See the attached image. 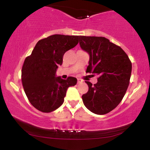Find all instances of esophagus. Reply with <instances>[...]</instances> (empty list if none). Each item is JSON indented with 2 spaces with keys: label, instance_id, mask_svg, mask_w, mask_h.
Listing matches in <instances>:
<instances>
[{
  "label": "esophagus",
  "instance_id": "1",
  "mask_svg": "<svg viewBox=\"0 0 150 150\" xmlns=\"http://www.w3.org/2000/svg\"><path fill=\"white\" fill-rule=\"evenodd\" d=\"M82 80H80V79H77V84H80L82 83Z\"/></svg>",
  "mask_w": 150,
  "mask_h": 150
}]
</instances>
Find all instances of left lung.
<instances>
[{"label": "left lung", "mask_w": 150, "mask_h": 150, "mask_svg": "<svg viewBox=\"0 0 150 150\" xmlns=\"http://www.w3.org/2000/svg\"><path fill=\"white\" fill-rule=\"evenodd\" d=\"M80 47L89 54L87 73L97 75L96 84L85 81L88 92L82 96L84 104L98 115L109 113L124 97L132 71V63L120 46L102 37H79Z\"/></svg>", "instance_id": "obj_1"}]
</instances>
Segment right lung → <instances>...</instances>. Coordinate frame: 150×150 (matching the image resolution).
<instances>
[{"label":"right lung","instance_id":"1","mask_svg":"<svg viewBox=\"0 0 150 150\" xmlns=\"http://www.w3.org/2000/svg\"><path fill=\"white\" fill-rule=\"evenodd\" d=\"M79 36L54 34L37 43L22 68V82L28 100L44 113L55 111L63 104L66 91L77 84V79L56 77L63 55L78 44Z\"/></svg>","mask_w":150,"mask_h":150}]
</instances>
